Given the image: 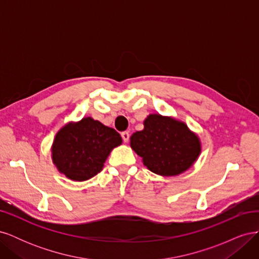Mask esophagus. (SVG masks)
Here are the masks:
<instances>
[{"instance_id": "34e87169", "label": "esophagus", "mask_w": 259, "mask_h": 259, "mask_svg": "<svg viewBox=\"0 0 259 259\" xmlns=\"http://www.w3.org/2000/svg\"><path fill=\"white\" fill-rule=\"evenodd\" d=\"M121 136H122V139H123L124 143H127L128 142V139H130V133L128 132H123L122 134H121Z\"/></svg>"}]
</instances>
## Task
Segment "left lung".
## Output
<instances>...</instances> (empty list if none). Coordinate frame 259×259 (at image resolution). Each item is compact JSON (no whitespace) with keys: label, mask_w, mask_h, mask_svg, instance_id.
Segmentation results:
<instances>
[{"label":"left lung","mask_w":259,"mask_h":259,"mask_svg":"<svg viewBox=\"0 0 259 259\" xmlns=\"http://www.w3.org/2000/svg\"><path fill=\"white\" fill-rule=\"evenodd\" d=\"M131 147L144 165L161 176L184 173L201 152L199 137L184 122L161 114H149L144 130L131 136Z\"/></svg>","instance_id":"left-lung-1"}]
</instances>
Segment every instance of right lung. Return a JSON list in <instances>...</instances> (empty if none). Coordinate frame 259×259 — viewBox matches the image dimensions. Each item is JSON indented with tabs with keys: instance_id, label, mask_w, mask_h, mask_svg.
Returning a JSON list of instances; mask_svg holds the SVG:
<instances>
[{
	"instance_id": "right-lung-1",
	"label": "right lung",
	"mask_w": 259,
	"mask_h": 259,
	"mask_svg": "<svg viewBox=\"0 0 259 259\" xmlns=\"http://www.w3.org/2000/svg\"><path fill=\"white\" fill-rule=\"evenodd\" d=\"M121 144L115 130L88 116L59 130L52 146V159L61 174L84 182L103 169L112 149Z\"/></svg>"
}]
</instances>
